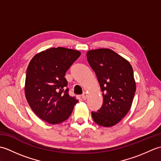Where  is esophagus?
I'll return each mask as SVG.
<instances>
[{"mask_svg":"<svg viewBox=\"0 0 161 161\" xmlns=\"http://www.w3.org/2000/svg\"><path fill=\"white\" fill-rule=\"evenodd\" d=\"M87 97H88L87 93H86V92H84V93L82 95V96H81V97H82V99H83V100H86Z\"/></svg>","mask_w":161,"mask_h":161,"instance_id":"obj_1","label":"esophagus"}]
</instances>
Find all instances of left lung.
Here are the masks:
<instances>
[{
    "label": "left lung",
    "instance_id": "8db88e82",
    "mask_svg": "<svg viewBox=\"0 0 161 161\" xmlns=\"http://www.w3.org/2000/svg\"><path fill=\"white\" fill-rule=\"evenodd\" d=\"M87 60L96 75L103 96L97 112H91L94 122L104 127L115 125L131 108L136 85L131 65L108 48L88 50Z\"/></svg>",
    "mask_w": 161,
    "mask_h": 161
}]
</instances>
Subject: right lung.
Wrapping results in <instances>:
<instances>
[{
	"instance_id": "obj_1",
	"label": "right lung",
	"mask_w": 161,
	"mask_h": 161,
	"mask_svg": "<svg viewBox=\"0 0 161 161\" xmlns=\"http://www.w3.org/2000/svg\"><path fill=\"white\" fill-rule=\"evenodd\" d=\"M80 54L76 50L51 47L30 61L24 87L26 100L34 113L49 124L66 120L78 102L68 95L64 76Z\"/></svg>"
}]
</instances>
